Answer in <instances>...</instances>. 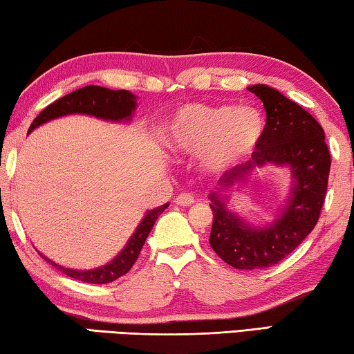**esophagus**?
Wrapping results in <instances>:
<instances>
[{
	"mask_svg": "<svg viewBox=\"0 0 354 354\" xmlns=\"http://www.w3.org/2000/svg\"><path fill=\"white\" fill-rule=\"evenodd\" d=\"M176 202L182 207H189L191 204H194V198L189 193H182V194L177 196Z\"/></svg>",
	"mask_w": 354,
	"mask_h": 354,
	"instance_id": "esophagus-1",
	"label": "esophagus"
}]
</instances>
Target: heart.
Masks as SVG:
<instances>
[{"mask_svg": "<svg viewBox=\"0 0 354 354\" xmlns=\"http://www.w3.org/2000/svg\"><path fill=\"white\" fill-rule=\"evenodd\" d=\"M263 131V115L252 106L188 105L172 118L166 142L176 152L201 155V166L218 174L248 158Z\"/></svg>", "mask_w": 354, "mask_h": 354, "instance_id": "1", "label": "heart"}]
</instances>
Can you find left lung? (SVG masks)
I'll return each mask as SVG.
<instances>
[{
	"label": "left lung",
	"instance_id": "obj_1",
	"mask_svg": "<svg viewBox=\"0 0 354 354\" xmlns=\"http://www.w3.org/2000/svg\"><path fill=\"white\" fill-rule=\"evenodd\" d=\"M248 89L263 103L265 131L251 160L225 172L210 193L213 224L208 241L234 268L262 270L286 259L315 227L326 196L331 155L322 125L304 108L266 84ZM265 164L288 165L292 189L273 223L252 228L228 210L227 193Z\"/></svg>",
	"mask_w": 354,
	"mask_h": 354
}]
</instances>
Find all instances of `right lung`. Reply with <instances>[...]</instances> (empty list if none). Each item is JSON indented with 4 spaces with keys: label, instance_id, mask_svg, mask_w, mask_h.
<instances>
[{
    "label": "right lung",
    "instance_id": "1",
    "mask_svg": "<svg viewBox=\"0 0 354 354\" xmlns=\"http://www.w3.org/2000/svg\"><path fill=\"white\" fill-rule=\"evenodd\" d=\"M136 109V95H133L130 91H111L108 88H102V86H86L71 92V94L61 97L59 100L46 106L42 113H40L36 119L32 120L28 133H31L34 129H37L39 125H42L48 120H53L57 118L67 114H88L94 115V118L103 119V120H113V122H129L131 119L133 113ZM167 205L165 204L161 207H156L153 210H149L146 216L142 218V221L135 230V234L130 236V240L127 241L125 248L115 256L111 262L98 266L94 270H72V268H64V266L55 263L53 260L45 257L44 254H40V257L45 259L46 262L51 263L56 270L62 271L64 274L73 279L88 282V283H108L115 279H119L120 276H124L131 270V266L135 265L136 259L141 252V249L146 243V239L152 230L153 224L161 213H163Z\"/></svg>",
    "mask_w": 354,
    "mask_h": 354
}]
</instances>
